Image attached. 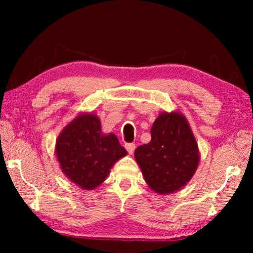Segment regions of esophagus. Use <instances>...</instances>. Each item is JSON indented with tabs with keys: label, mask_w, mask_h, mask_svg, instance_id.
<instances>
[{
	"label": "esophagus",
	"mask_w": 253,
	"mask_h": 253,
	"mask_svg": "<svg viewBox=\"0 0 253 253\" xmlns=\"http://www.w3.org/2000/svg\"><path fill=\"white\" fill-rule=\"evenodd\" d=\"M125 147L127 149V152L129 154H132L135 151V144L134 143H128L125 145Z\"/></svg>",
	"instance_id": "esophagus-1"
}]
</instances>
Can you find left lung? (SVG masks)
<instances>
[{
	"label": "left lung",
	"mask_w": 253,
	"mask_h": 253,
	"mask_svg": "<svg viewBox=\"0 0 253 253\" xmlns=\"http://www.w3.org/2000/svg\"><path fill=\"white\" fill-rule=\"evenodd\" d=\"M151 134V142L136 148V162L153 191L173 193L185 185L198 169V144L179 113H162Z\"/></svg>",
	"instance_id": "obj_1"
}]
</instances>
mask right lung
Segmentation results:
<instances>
[{"label": "right lung", "mask_w": 253, "mask_h": 253, "mask_svg": "<svg viewBox=\"0 0 253 253\" xmlns=\"http://www.w3.org/2000/svg\"><path fill=\"white\" fill-rule=\"evenodd\" d=\"M55 154L70 181L84 190H92L105 181L109 169L127 151L116 135H102L99 118L84 114L61 131Z\"/></svg>", "instance_id": "add662e5"}]
</instances>
